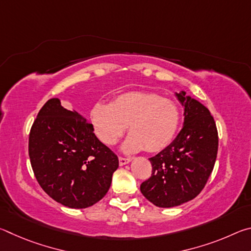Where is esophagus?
<instances>
[{
  "label": "esophagus",
  "mask_w": 251,
  "mask_h": 251,
  "mask_svg": "<svg viewBox=\"0 0 251 251\" xmlns=\"http://www.w3.org/2000/svg\"><path fill=\"white\" fill-rule=\"evenodd\" d=\"M118 160H120V165H126V164H128V163H130V158H125V157H120V158H118Z\"/></svg>",
  "instance_id": "34e87169"
}]
</instances>
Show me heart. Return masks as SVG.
Wrapping results in <instances>:
<instances>
[{
    "mask_svg": "<svg viewBox=\"0 0 251 251\" xmlns=\"http://www.w3.org/2000/svg\"><path fill=\"white\" fill-rule=\"evenodd\" d=\"M179 118L173 100L145 92L124 93L109 105L97 103L91 110L95 134L105 145L116 144L128 126L130 135L123 144L126 152L164 150L175 137Z\"/></svg>",
    "mask_w": 251,
    "mask_h": 251,
    "instance_id": "b5f03b06",
    "label": "heart"
}]
</instances>
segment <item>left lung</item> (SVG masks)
<instances>
[{"label": "left lung", "instance_id": "obj_1", "mask_svg": "<svg viewBox=\"0 0 251 251\" xmlns=\"http://www.w3.org/2000/svg\"><path fill=\"white\" fill-rule=\"evenodd\" d=\"M184 106V126L172 144L150 158L151 176L141 192L157 207L171 208L199 195L214 169L218 131L214 117L201 101L176 93Z\"/></svg>", "mask_w": 251, "mask_h": 251}]
</instances>
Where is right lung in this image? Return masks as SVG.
<instances>
[{"label":"right lung","instance_id":"obj_1","mask_svg":"<svg viewBox=\"0 0 251 251\" xmlns=\"http://www.w3.org/2000/svg\"><path fill=\"white\" fill-rule=\"evenodd\" d=\"M28 155L40 186L62 205L87 208L108 192L118 158L94 134L86 118L63 107L58 99L44 104L34 121Z\"/></svg>","mask_w":251,"mask_h":251}]
</instances>
